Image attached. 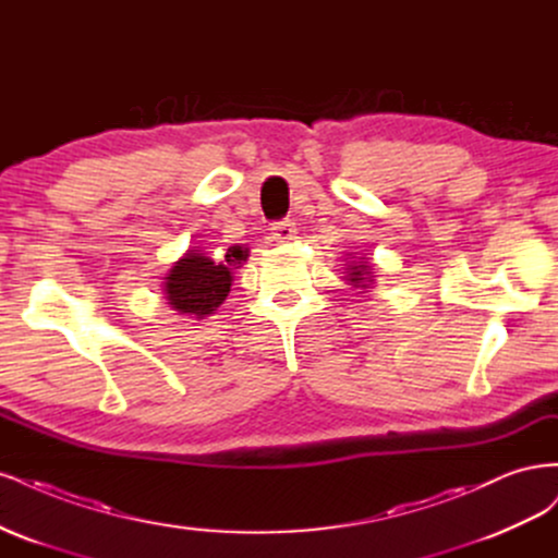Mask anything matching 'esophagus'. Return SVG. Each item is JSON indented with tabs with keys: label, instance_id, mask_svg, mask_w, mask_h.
Listing matches in <instances>:
<instances>
[{
	"label": "esophagus",
	"instance_id": "esophagus-1",
	"mask_svg": "<svg viewBox=\"0 0 558 558\" xmlns=\"http://www.w3.org/2000/svg\"><path fill=\"white\" fill-rule=\"evenodd\" d=\"M271 236L276 243H290L296 239V227L292 220H282L271 225Z\"/></svg>",
	"mask_w": 558,
	"mask_h": 558
}]
</instances>
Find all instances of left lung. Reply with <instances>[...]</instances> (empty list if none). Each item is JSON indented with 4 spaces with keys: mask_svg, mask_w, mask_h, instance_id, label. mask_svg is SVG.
Segmentation results:
<instances>
[{
    "mask_svg": "<svg viewBox=\"0 0 558 558\" xmlns=\"http://www.w3.org/2000/svg\"><path fill=\"white\" fill-rule=\"evenodd\" d=\"M345 280L352 284V287H362V290H366V287L373 282V268L366 264V262H350L348 268H345Z\"/></svg>",
    "mask_w": 558,
    "mask_h": 558,
    "instance_id": "1",
    "label": "left lung"
}]
</instances>
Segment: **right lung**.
<instances>
[{
	"mask_svg": "<svg viewBox=\"0 0 558 558\" xmlns=\"http://www.w3.org/2000/svg\"><path fill=\"white\" fill-rule=\"evenodd\" d=\"M247 259V250L233 245L225 259H210L202 250H187L167 274L165 294L171 308L192 319H204L218 311L231 290V271Z\"/></svg>",
	"mask_w": 558,
	"mask_h": 558,
	"instance_id": "1",
	"label": "right lung"
}]
</instances>
